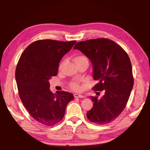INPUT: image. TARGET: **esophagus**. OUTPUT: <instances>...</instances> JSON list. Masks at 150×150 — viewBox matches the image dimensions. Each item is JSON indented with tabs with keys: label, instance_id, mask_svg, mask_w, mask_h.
I'll return each instance as SVG.
<instances>
[{
	"label": "esophagus",
	"instance_id": "esophagus-1",
	"mask_svg": "<svg viewBox=\"0 0 150 150\" xmlns=\"http://www.w3.org/2000/svg\"><path fill=\"white\" fill-rule=\"evenodd\" d=\"M74 96L76 98H84V96H83V95L78 94H74Z\"/></svg>",
	"mask_w": 150,
	"mask_h": 150
}]
</instances>
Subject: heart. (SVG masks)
Here are the masks:
<instances>
[{"label":"heart","instance_id":"b5f03b06","mask_svg":"<svg viewBox=\"0 0 150 150\" xmlns=\"http://www.w3.org/2000/svg\"><path fill=\"white\" fill-rule=\"evenodd\" d=\"M74 60V62L76 64V63L83 62V61H88L87 57L83 55H78V56H75ZM64 61H63L60 64L59 66V69H61V67L63 66V64H64ZM70 88H71V89H72L73 91H80L81 89V87L79 83L78 82L71 83L70 84Z\"/></svg>","mask_w":150,"mask_h":150}]
</instances>
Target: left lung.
I'll list each match as a JSON object with an SVG mask.
<instances>
[{
	"label": "left lung",
	"mask_w": 150,
	"mask_h": 150,
	"mask_svg": "<svg viewBox=\"0 0 150 150\" xmlns=\"http://www.w3.org/2000/svg\"><path fill=\"white\" fill-rule=\"evenodd\" d=\"M79 49L92 62L93 79L98 83L92 88L100 98L90 96L93 103L86 113L88 120L99 125L114 121L124 110L134 84L130 59L120 45L107 38L89 39L76 43Z\"/></svg>",
	"instance_id": "obj_1"
}]
</instances>
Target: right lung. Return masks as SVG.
I'll return each mask as SVG.
<instances>
[{
    "label": "right lung",
    "instance_id": "right-lung-1",
    "mask_svg": "<svg viewBox=\"0 0 150 150\" xmlns=\"http://www.w3.org/2000/svg\"><path fill=\"white\" fill-rule=\"evenodd\" d=\"M76 40H38L21 54L16 69L18 92L22 104L39 123L52 126L60 122L74 96L69 92L49 89V80L57 74L59 63Z\"/></svg>",
    "mask_w": 150,
    "mask_h": 150
}]
</instances>
